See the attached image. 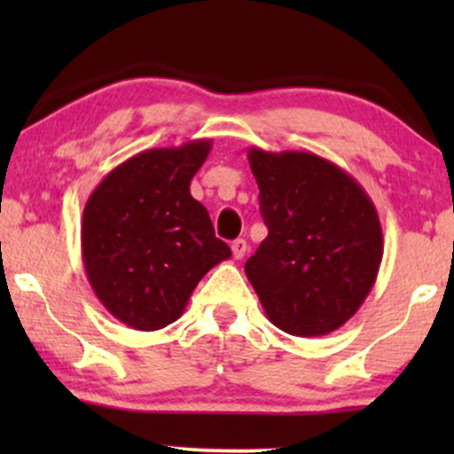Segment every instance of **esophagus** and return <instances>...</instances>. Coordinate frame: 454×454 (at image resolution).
Wrapping results in <instances>:
<instances>
[{"label": "esophagus", "mask_w": 454, "mask_h": 454, "mask_svg": "<svg viewBox=\"0 0 454 454\" xmlns=\"http://www.w3.org/2000/svg\"><path fill=\"white\" fill-rule=\"evenodd\" d=\"M232 256L237 260H241L245 254H247V241L245 239H237V241H232Z\"/></svg>", "instance_id": "obj_1"}]
</instances>
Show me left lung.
Masks as SVG:
<instances>
[{
  "label": "left lung",
  "mask_w": 454,
  "mask_h": 454,
  "mask_svg": "<svg viewBox=\"0 0 454 454\" xmlns=\"http://www.w3.org/2000/svg\"><path fill=\"white\" fill-rule=\"evenodd\" d=\"M269 234L245 275L264 314L296 337L346 325L376 284L384 254L376 207L356 179L307 151H247Z\"/></svg>",
  "instance_id": "1"
}]
</instances>
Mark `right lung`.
Masks as SVG:
<instances>
[{"label":"right lung","mask_w":454,"mask_h":454,"mask_svg":"<svg viewBox=\"0 0 454 454\" xmlns=\"http://www.w3.org/2000/svg\"><path fill=\"white\" fill-rule=\"evenodd\" d=\"M211 140L140 151L113 168L82 211L81 247L100 303L137 331L179 320L209 270L232 256L190 184Z\"/></svg>","instance_id":"1"}]
</instances>
